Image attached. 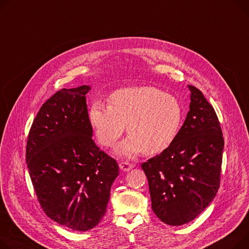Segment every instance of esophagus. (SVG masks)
<instances>
[{"instance_id":"34e87169","label":"esophagus","mask_w":249,"mask_h":249,"mask_svg":"<svg viewBox=\"0 0 249 249\" xmlns=\"http://www.w3.org/2000/svg\"><path fill=\"white\" fill-rule=\"evenodd\" d=\"M119 166H120L121 170L129 171L130 169H132V168L134 167V164L133 163H130V162H127V161H122V162H120Z\"/></svg>"}]
</instances>
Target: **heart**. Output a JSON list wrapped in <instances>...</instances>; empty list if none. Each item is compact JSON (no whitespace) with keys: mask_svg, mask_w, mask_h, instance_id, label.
<instances>
[{"mask_svg":"<svg viewBox=\"0 0 249 249\" xmlns=\"http://www.w3.org/2000/svg\"><path fill=\"white\" fill-rule=\"evenodd\" d=\"M89 118L102 145L112 146L127 125L129 137L117 151L129 157L141 152L153 155L165 150L176 138L183 108L175 96L156 87L124 88L110 96L109 105L93 103Z\"/></svg>","mask_w":249,"mask_h":249,"instance_id":"obj_1","label":"heart"}]
</instances>
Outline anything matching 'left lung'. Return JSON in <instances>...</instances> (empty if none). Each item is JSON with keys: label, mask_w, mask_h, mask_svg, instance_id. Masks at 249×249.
<instances>
[{"label": "left lung", "mask_w": 249, "mask_h": 249, "mask_svg": "<svg viewBox=\"0 0 249 249\" xmlns=\"http://www.w3.org/2000/svg\"><path fill=\"white\" fill-rule=\"evenodd\" d=\"M190 110L172 144L142 163L152 209L164 223L178 226L196 218L220 186L224 140L216 113L194 86Z\"/></svg>", "instance_id": "8db88e82"}]
</instances>
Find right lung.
Masks as SVG:
<instances>
[{
  "mask_svg": "<svg viewBox=\"0 0 249 249\" xmlns=\"http://www.w3.org/2000/svg\"><path fill=\"white\" fill-rule=\"evenodd\" d=\"M89 86L61 89L31 126L26 160L47 216L68 228H94L106 213L118 163L93 141L85 95Z\"/></svg>",
  "mask_w": 249,
  "mask_h": 249,
  "instance_id": "right-lung-1",
  "label": "right lung"
}]
</instances>
